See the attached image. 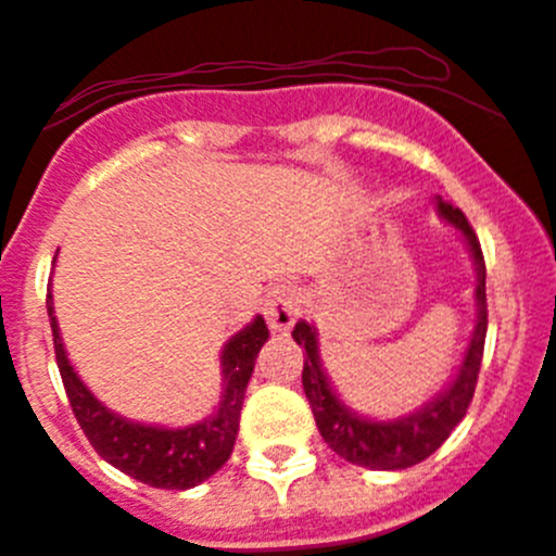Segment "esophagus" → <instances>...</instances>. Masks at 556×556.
Returning a JSON list of instances; mask_svg holds the SVG:
<instances>
[{
	"instance_id": "34e87169",
	"label": "esophagus",
	"mask_w": 556,
	"mask_h": 556,
	"mask_svg": "<svg viewBox=\"0 0 556 556\" xmlns=\"http://www.w3.org/2000/svg\"><path fill=\"white\" fill-rule=\"evenodd\" d=\"M301 306H303L301 290H298L295 285H290V282L274 285V288L268 290L266 303H264V314H266L268 327H271L274 332L288 334L290 327L295 325L298 316H301Z\"/></svg>"
}]
</instances>
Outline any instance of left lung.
<instances>
[{
	"mask_svg": "<svg viewBox=\"0 0 556 556\" xmlns=\"http://www.w3.org/2000/svg\"><path fill=\"white\" fill-rule=\"evenodd\" d=\"M435 208L443 222L459 229L465 237L469 253H472L478 285H475V301H478V321H475L472 338H469L467 353L462 358V367L451 386L427 401L422 408L406 414L399 419H369L348 408L329 386L319 358V340L316 329L308 321H298L292 329V338L303 353V390L314 412L316 427L329 448L345 462L369 469H406L425 462L432 451L443 446L456 425L465 419L469 401L478 386L480 362H483L485 329H488V303H485V261L480 250L478 235L469 227L467 216L459 208L438 198Z\"/></svg>",
	"mask_w": 556,
	"mask_h": 556,
	"instance_id": "obj_1",
	"label": "left lung"
}]
</instances>
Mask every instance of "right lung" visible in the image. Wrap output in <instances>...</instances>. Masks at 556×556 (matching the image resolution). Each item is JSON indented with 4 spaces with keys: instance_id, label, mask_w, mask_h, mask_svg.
<instances>
[{
    "instance_id": "add662e5",
    "label": "right lung",
    "mask_w": 556,
    "mask_h": 556,
    "mask_svg": "<svg viewBox=\"0 0 556 556\" xmlns=\"http://www.w3.org/2000/svg\"><path fill=\"white\" fill-rule=\"evenodd\" d=\"M47 314H50L54 358H58L60 377L71 408L81 425L84 435L94 446L97 454L121 472L131 475L139 483L166 491H187L200 485L218 472L235 448L237 430H240V412L245 388L253 375L258 351L268 340L264 316H255L245 329L235 334L222 351L224 390L216 414L189 427H157L131 422L121 414L110 412L105 404L94 399V393L84 386L65 353L60 338L58 319H54L52 292H47Z\"/></svg>"
}]
</instances>
